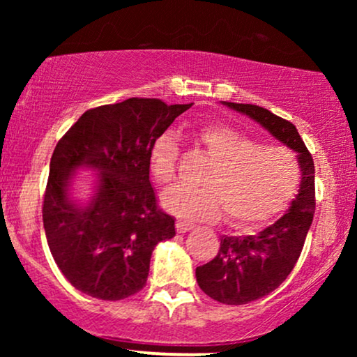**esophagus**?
Masks as SVG:
<instances>
[{"label":"esophagus","mask_w":357,"mask_h":357,"mask_svg":"<svg viewBox=\"0 0 357 357\" xmlns=\"http://www.w3.org/2000/svg\"><path fill=\"white\" fill-rule=\"evenodd\" d=\"M195 228V223H190V221H183V220H178L176 221V230L178 233H186Z\"/></svg>","instance_id":"esophagus-1"}]
</instances>
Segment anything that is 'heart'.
Wrapping results in <instances>:
<instances>
[{
	"label": "heart",
	"instance_id": "heart-1",
	"mask_svg": "<svg viewBox=\"0 0 357 357\" xmlns=\"http://www.w3.org/2000/svg\"><path fill=\"white\" fill-rule=\"evenodd\" d=\"M198 139L213 159L204 169L203 186L176 184L162 192L167 211L186 220H216L225 211L227 223L250 230L272 220L296 196L301 181L297 158L284 146H258L236 129L206 124ZM181 154V139L166 130L154 141L149 166L161 184L173 181Z\"/></svg>",
	"mask_w": 357,
	"mask_h": 357
}]
</instances>
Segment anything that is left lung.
<instances>
[{"label":"left lung","mask_w":357,"mask_h":357,"mask_svg":"<svg viewBox=\"0 0 357 357\" xmlns=\"http://www.w3.org/2000/svg\"><path fill=\"white\" fill-rule=\"evenodd\" d=\"M247 114L272 136L298 153L301 190L289 211L264 231L248 236H221L211 261L196 267V280L206 296L227 305H241L268 296L296 267L315 211V169L312 154L296 126L253 104L223 102Z\"/></svg>","instance_id":"left-lung-1"}]
</instances>
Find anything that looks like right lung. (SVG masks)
Segmentation results:
<instances>
[{"mask_svg": "<svg viewBox=\"0 0 357 357\" xmlns=\"http://www.w3.org/2000/svg\"><path fill=\"white\" fill-rule=\"evenodd\" d=\"M192 104L132 97L89 109L56 142L43 195L53 260L80 292L121 301L144 289L153 250L176 235L149 179L154 141ZM79 165L101 171L100 192L80 211L66 183Z\"/></svg>", "mask_w": 357, "mask_h": 357, "instance_id": "add662e5", "label": "right lung"}]
</instances>
